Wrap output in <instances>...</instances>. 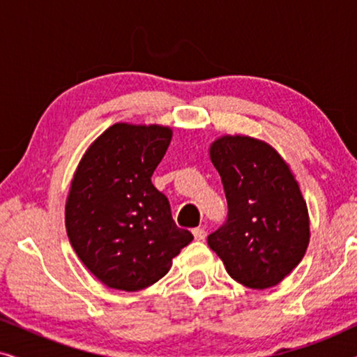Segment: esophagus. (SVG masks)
<instances>
[{
  "label": "esophagus",
  "mask_w": 357,
  "mask_h": 357,
  "mask_svg": "<svg viewBox=\"0 0 357 357\" xmlns=\"http://www.w3.org/2000/svg\"><path fill=\"white\" fill-rule=\"evenodd\" d=\"M193 237H195V241H204V237H206V229L204 227H197V229H193Z\"/></svg>",
  "instance_id": "1"
}]
</instances>
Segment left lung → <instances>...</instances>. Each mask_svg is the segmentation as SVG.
<instances>
[{"mask_svg":"<svg viewBox=\"0 0 357 357\" xmlns=\"http://www.w3.org/2000/svg\"><path fill=\"white\" fill-rule=\"evenodd\" d=\"M221 175L227 219L208 236L231 278L266 289L299 265L309 245V213L280 154L248 136H222L209 149Z\"/></svg>","mask_w":357,"mask_h":357,"instance_id":"obj_1","label":"left lung"}]
</instances>
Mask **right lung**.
<instances>
[{
    "label": "right lung",
    "mask_w": 357,
    "mask_h": 357,
    "mask_svg": "<svg viewBox=\"0 0 357 357\" xmlns=\"http://www.w3.org/2000/svg\"><path fill=\"white\" fill-rule=\"evenodd\" d=\"M172 130L116 123L81 159L66 202V232L76 255L112 289L139 291L159 281L193 241L177 227L169 199L151 182Z\"/></svg>",
    "instance_id": "add662e5"
}]
</instances>
